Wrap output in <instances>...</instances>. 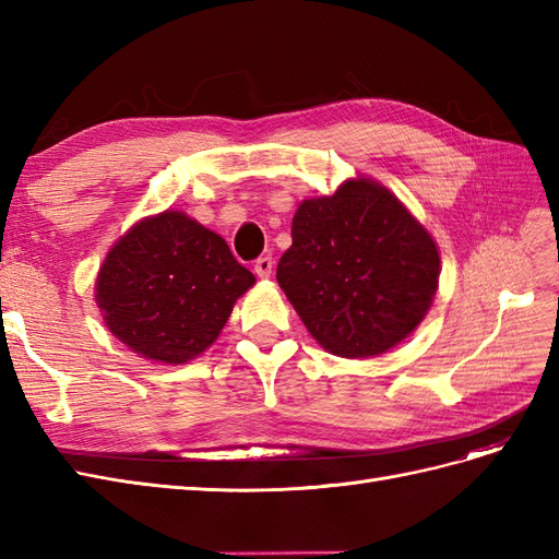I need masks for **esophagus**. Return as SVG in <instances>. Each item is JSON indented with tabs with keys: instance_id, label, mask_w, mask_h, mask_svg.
I'll return each mask as SVG.
<instances>
[{
	"instance_id": "34e87169",
	"label": "esophagus",
	"mask_w": 559,
	"mask_h": 559,
	"mask_svg": "<svg viewBox=\"0 0 559 559\" xmlns=\"http://www.w3.org/2000/svg\"><path fill=\"white\" fill-rule=\"evenodd\" d=\"M253 273H257L259 277H270V273H273V257H259L257 261H253Z\"/></svg>"
}]
</instances>
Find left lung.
I'll use <instances>...</instances> for the list:
<instances>
[{
  "label": "left lung",
  "mask_w": 559,
  "mask_h": 559,
  "mask_svg": "<svg viewBox=\"0 0 559 559\" xmlns=\"http://www.w3.org/2000/svg\"><path fill=\"white\" fill-rule=\"evenodd\" d=\"M438 267L431 235L411 212L384 186L352 179L298 207L277 282L321 347L359 359L415 331Z\"/></svg>",
  "instance_id": "1"
}]
</instances>
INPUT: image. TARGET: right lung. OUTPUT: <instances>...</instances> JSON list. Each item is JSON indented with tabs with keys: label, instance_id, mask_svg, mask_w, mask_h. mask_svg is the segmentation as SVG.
I'll return each instance as SVG.
<instances>
[{
	"label": "right lung",
	"instance_id": "1",
	"mask_svg": "<svg viewBox=\"0 0 559 559\" xmlns=\"http://www.w3.org/2000/svg\"><path fill=\"white\" fill-rule=\"evenodd\" d=\"M257 282L222 235L181 212L144 218L99 267L97 306L142 357L183 364L205 352Z\"/></svg>",
	"mask_w": 559,
	"mask_h": 559
}]
</instances>
